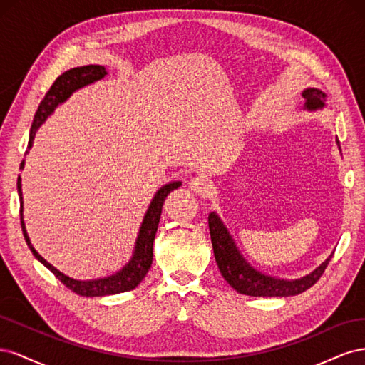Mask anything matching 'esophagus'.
Wrapping results in <instances>:
<instances>
[{
  "label": "esophagus",
  "instance_id": "34e87169",
  "mask_svg": "<svg viewBox=\"0 0 365 365\" xmlns=\"http://www.w3.org/2000/svg\"><path fill=\"white\" fill-rule=\"evenodd\" d=\"M190 189L196 193H200L202 196H207L212 193V189H213V182L212 180H208L207 176L204 175H197L195 176V178L190 181Z\"/></svg>",
  "mask_w": 365,
  "mask_h": 365
}]
</instances>
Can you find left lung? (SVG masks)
<instances>
[{
  "label": "left lung",
  "mask_w": 365,
  "mask_h": 365,
  "mask_svg": "<svg viewBox=\"0 0 365 365\" xmlns=\"http://www.w3.org/2000/svg\"><path fill=\"white\" fill-rule=\"evenodd\" d=\"M303 97L307 109L323 108L326 102V94L323 91L315 90V88L306 90L303 93ZM208 228L219 271L224 275V279L228 282L231 288H235L239 294L251 297H288L302 294L319 280L329 264V260H326L311 275H306V277L300 280L288 282L268 277V275L252 269L244 260V257L240 256V252L235 245V240L231 239L227 228L220 222L216 213L208 215Z\"/></svg>",
  "instance_id": "1"
}]
</instances>
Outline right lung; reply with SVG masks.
Returning a JSON list of instances; mask_svg holds the SVG:
<instances>
[{
    "label": "right lung",
    "mask_w": 365,
    "mask_h": 365,
    "mask_svg": "<svg viewBox=\"0 0 365 365\" xmlns=\"http://www.w3.org/2000/svg\"><path fill=\"white\" fill-rule=\"evenodd\" d=\"M105 74H106V70H105V67H102V65H85V67L71 68L68 71H65L63 74H61L58 79L54 81V83L50 86V90L47 91L46 97L42 98V102L38 108V111L35 114V120H33V123H31L27 149L31 148V143H33V138H35L38 128L54 111V108H56L59 103L67 101V98L76 90H79V88H82L88 83H93L98 79H102V77H105ZM23 168H24V161L21 163V169ZM180 185H181L180 181H175V182L164 185L161 190H158V193L155 195V197H153L150 202V207L145 216V220H143V224H141L134 257L130 259V262L120 272H117L114 275H109V277H106V279L88 280V282L70 279L54 267H51V264L46 259H43L41 254H38V251L35 248L31 247L30 239L27 236V231H26L24 220H23V192H21V178L18 176V195L21 200V210H19L21 228H23V235L26 237V242H27L30 251L33 252V256H35L42 264H46V267L54 275H56V279H59L73 292L83 295V297H102V295L126 292V291L134 289L135 286L143 279H145V275L148 274L150 264H152V259H153V250H152L153 239H155V235H157V228L160 224L164 200H165V196H168L172 190L178 189Z\"/></svg>",
    "instance_id": "add662e5"
}]
</instances>
